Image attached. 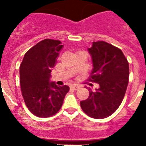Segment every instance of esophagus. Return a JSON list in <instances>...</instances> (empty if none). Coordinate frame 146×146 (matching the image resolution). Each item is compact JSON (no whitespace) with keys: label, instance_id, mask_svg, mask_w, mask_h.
<instances>
[{"label":"esophagus","instance_id":"1","mask_svg":"<svg viewBox=\"0 0 146 146\" xmlns=\"http://www.w3.org/2000/svg\"><path fill=\"white\" fill-rule=\"evenodd\" d=\"M79 88H80L79 86H78V85L70 86V88H71V89H73V90H78Z\"/></svg>","mask_w":146,"mask_h":146}]
</instances>
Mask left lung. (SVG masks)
I'll return each mask as SVG.
<instances>
[{"mask_svg":"<svg viewBox=\"0 0 146 146\" xmlns=\"http://www.w3.org/2000/svg\"><path fill=\"white\" fill-rule=\"evenodd\" d=\"M94 68L88 78L99 88L80 102L81 109L94 119H104L116 111L122 103L129 81V63L120 49L104 41L94 42L88 49Z\"/></svg>","mask_w":146,"mask_h":146,"instance_id":"left-lung-1","label":"left lung"}]
</instances>
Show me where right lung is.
Masks as SVG:
<instances>
[{
  "mask_svg": "<svg viewBox=\"0 0 146 146\" xmlns=\"http://www.w3.org/2000/svg\"><path fill=\"white\" fill-rule=\"evenodd\" d=\"M63 46L59 40L46 39L26 52L20 65V85L26 106L39 117L56 114L63 103L69 88L50 82L52 68L55 65Z\"/></svg>",
  "mask_w": 146,
  "mask_h": 146,
  "instance_id": "add662e5",
  "label": "right lung"
}]
</instances>
